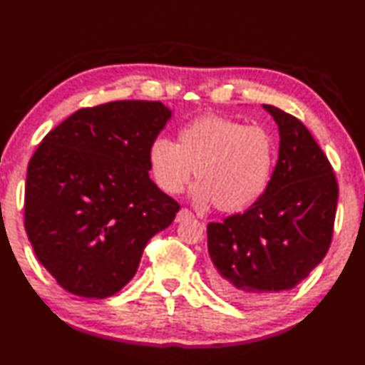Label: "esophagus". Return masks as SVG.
<instances>
[{
	"label": "esophagus",
	"instance_id": "34e87169",
	"mask_svg": "<svg viewBox=\"0 0 365 365\" xmlns=\"http://www.w3.org/2000/svg\"><path fill=\"white\" fill-rule=\"evenodd\" d=\"M190 218H193V213L189 209H181L176 213L178 223H181V221H184V220H190Z\"/></svg>",
	"mask_w": 365,
	"mask_h": 365
}]
</instances>
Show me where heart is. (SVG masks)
I'll return each instance as SVG.
<instances>
[{
  "instance_id": "heart-1",
  "label": "heart",
  "mask_w": 365,
  "mask_h": 365,
  "mask_svg": "<svg viewBox=\"0 0 365 365\" xmlns=\"http://www.w3.org/2000/svg\"><path fill=\"white\" fill-rule=\"evenodd\" d=\"M275 145L269 133L218 114H204L178 130L176 144L159 136L148 147V165L159 189L184 190L195 168L192 198L223 212L252 206L268 189Z\"/></svg>"
}]
</instances>
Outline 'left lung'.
I'll list each match as a JSON object with an SVG mask.
<instances>
[{"instance_id":"obj_1","label":"left lung","mask_w":365,"mask_h":365,"mask_svg":"<svg viewBox=\"0 0 365 365\" xmlns=\"http://www.w3.org/2000/svg\"><path fill=\"white\" fill-rule=\"evenodd\" d=\"M263 108L280 135L268 189L243 213L207 225L212 287L243 304L292 289L324 260L339 193L330 163L304 123L272 105Z\"/></svg>"}]
</instances>
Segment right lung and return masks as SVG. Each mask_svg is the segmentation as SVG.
I'll return each instance as SVG.
<instances>
[{"label":"right lung","mask_w":365,"mask_h":365,"mask_svg":"<svg viewBox=\"0 0 365 365\" xmlns=\"http://www.w3.org/2000/svg\"><path fill=\"white\" fill-rule=\"evenodd\" d=\"M172 118L161 102L118 101L69 115L28 165L24 227L71 294L105 299L136 274L180 204L150 180L148 147Z\"/></svg>","instance_id":"1"}]
</instances>
